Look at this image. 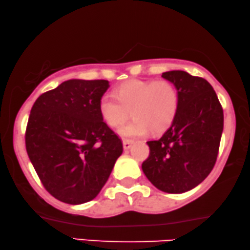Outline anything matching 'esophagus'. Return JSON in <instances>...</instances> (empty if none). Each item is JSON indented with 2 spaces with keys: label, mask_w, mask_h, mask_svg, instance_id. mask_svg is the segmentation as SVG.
Returning a JSON list of instances; mask_svg holds the SVG:
<instances>
[{
  "label": "esophagus",
  "mask_w": 250,
  "mask_h": 250,
  "mask_svg": "<svg viewBox=\"0 0 250 250\" xmlns=\"http://www.w3.org/2000/svg\"><path fill=\"white\" fill-rule=\"evenodd\" d=\"M133 145V141H129V140H124L123 141V147H124L125 150H127L130 148V146Z\"/></svg>",
  "instance_id": "esophagus-1"
}]
</instances>
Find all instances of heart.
<instances>
[{
  "instance_id": "obj_1",
  "label": "heart",
  "mask_w": 250,
  "mask_h": 250,
  "mask_svg": "<svg viewBox=\"0 0 250 250\" xmlns=\"http://www.w3.org/2000/svg\"><path fill=\"white\" fill-rule=\"evenodd\" d=\"M179 106V93L168 81L130 80L123 83L114 94H105L100 101V112L112 127H120L128 120L133 121L120 129L124 138L141 137L162 133L171 125Z\"/></svg>"
}]
</instances>
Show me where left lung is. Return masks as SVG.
<instances>
[{
	"label": "left lung",
	"mask_w": 250,
	"mask_h": 250,
	"mask_svg": "<svg viewBox=\"0 0 250 250\" xmlns=\"http://www.w3.org/2000/svg\"><path fill=\"white\" fill-rule=\"evenodd\" d=\"M163 79L179 93V106L170 127L157 141L147 142L149 156L142 169L159 190L182 194L205 179L217 159L224 113L211 85L184 71H169Z\"/></svg>",
	"instance_id": "1"
}]
</instances>
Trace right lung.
<instances>
[{"label": "right lung", "instance_id": "add662e5", "mask_svg": "<svg viewBox=\"0 0 250 250\" xmlns=\"http://www.w3.org/2000/svg\"><path fill=\"white\" fill-rule=\"evenodd\" d=\"M108 81L68 80L35 101L28 117V158L48 193L80 205L107 182L123 144L103 122L100 101Z\"/></svg>", "mask_w": 250, "mask_h": 250}]
</instances>
